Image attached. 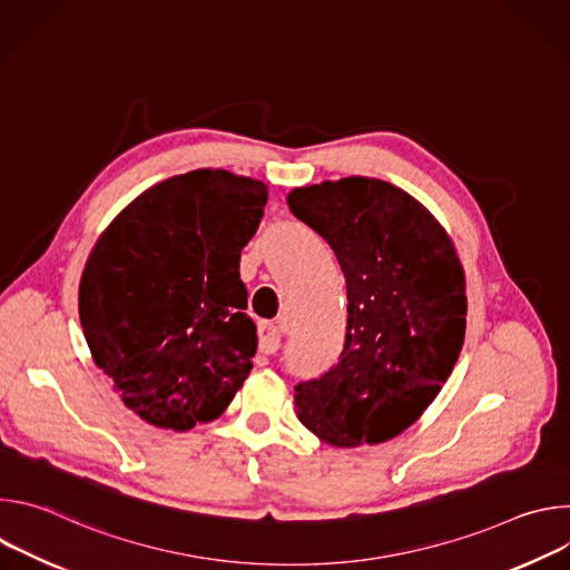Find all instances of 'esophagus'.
<instances>
[{
	"instance_id": "1",
	"label": "esophagus",
	"mask_w": 570,
	"mask_h": 570,
	"mask_svg": "<svg viewBox=\"0 0 570 570\" xmlns=\"http://www.w3.org/2000/svg\"><path fill=\"white\" fill-rule=\"evenodd\" d=\"M257 336H259V352L264 354H275L282 345V332L271 320H262L257 324Z\"/></svg>"
}]
</instances>
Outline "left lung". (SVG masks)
I'll return each mask as SVG.
<instances>
[{
  "label": "left lung",
  "instance_id": "obj_1",
  "mask_svg": "<svg viewBox=\"0 0 570 570\" xmlns=\"http://www.w3.org/2000/svg\"><path fill=\"white\" fill-rule=\"evenodd\" d=\"M288 207L336 253L350 302L341 361L295 385L297 417L343 449L396 438L438 396L464 343L453 243L413 196L374 178L293 189Z\"/></svg>",
  "mask_w": 570,
  "mask_h": 570
}]
</instances>
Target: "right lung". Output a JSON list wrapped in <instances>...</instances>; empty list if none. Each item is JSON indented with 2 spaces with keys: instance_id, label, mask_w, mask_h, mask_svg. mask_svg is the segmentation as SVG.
<instances>
[{
  "instance_id": "obj_1",
  "label": "right lung",
  "mask_w": 570,
  "mask_h": 570,
  "mask_svg": "<svg viewBox=\"0 0 570 570\" xmlns=\"http://www.w3.org/2000/svg\"><path fill=\"white\" fill-rule=\"evenodd\" d=\"M268 189L229 171L165 180L101 234L78 291L95 363L148 424L216 420L253 370L257 327L240 282Z\"/></svg>"
}]
</instances>
